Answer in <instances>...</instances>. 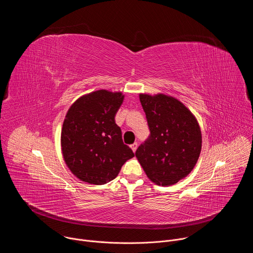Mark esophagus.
<instances>
[{
    "label": "esophagus",
    "mask_w": 253,
    "mask_h": 253,
    "mask_svg": "<svg viewBox=\"0 0 253 253\" xmlns=\"http://www.w3.org/2000/svg\"><path fill=\"white\" fill-rule=\"evenodd\" d=\"M130 147H131L132 151H133V152H135V151L137 150V147H138V144H137V143L135 142V143H133V144H132V145H131Z\"/></svg>",
    "instance_id": "esophagus-1"
}]
</instances>
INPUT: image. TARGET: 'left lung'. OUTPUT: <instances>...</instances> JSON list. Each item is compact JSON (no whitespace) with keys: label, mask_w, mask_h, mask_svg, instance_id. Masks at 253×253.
I'll return each instance as SVG.
<instances>
[{"label":"left lung","mask_w":253,"mask_h":253,"mask_svg":"<svg viewBox=\"0 0 253 253\" xmlns=\"http://www.w3.org/2000/svg\"><path fill=\"white\" fill-rule=\"evenodd\" d=\"M149 137L135 155L152 182L177 183L194 168L201 151V131L196 118L177 99L158 94H140Z\"/></svg>","instance_id":"8db88e82"}]
</instances>
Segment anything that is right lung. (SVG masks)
<instances>
[{
    "label": "right lung",
    "mask_w": 253,
    "mask_h": 253,
    "mask_svg": "<svg viewBox=\"0 0 253 253\" xmlns=\"http://www.w3.org/2000/svg\"><path fill=\"white\" fill-rule=\"evenodd\" d=\"M123 100L121 92L98 90L79 98L67 112L62 153L71 172L84 182L102 185L111 181L134 157L115 123Z\"/></svg>",
    "instance_id": "right-lung-1"
}]
</instances>
